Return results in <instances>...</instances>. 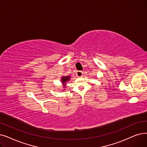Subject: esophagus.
Segmentation results:
<instances>
[{"label": "esophagus", "instance_id": "esophagus-1", "mask_svg": "<svg viewBox=\"0 0 147 147\" xmlns=\"http://www.w3.org/2000/svg\"><path fill=\"white\" fill-rule=\"evenodd\" d=\"M76 75H77L78 77H82L83 76V71H78L76 72Z\"/></svg>", "mask_w": 147, "mask_h": 147}]
</instances>
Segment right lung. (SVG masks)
Listing matches in <instances>:
<instances>
[{"mask_svg":"<svg viewBox=\"0 0 147 147\" xmlns=\"http://www.w3.org/2000/svg\"><path fill=\"white\" fill-rule=\"evenodd\" d=\"M70 79V76H63L61 78V82L63 85H65L66 82H68Z\"/></svg>","mask_w":147,"mask_h":147,"instance_id":"add662e5","label":"right lung"}]
</instances>
